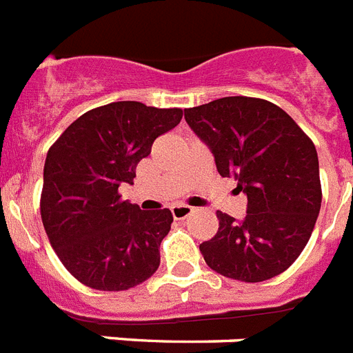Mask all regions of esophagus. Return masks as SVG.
<instances>
[{
    "mask_svg": "<svg viewBox=\"0 0 353 353\" xmlns=\"http://www.w3.org/2000/svg\"><path fill=\"white\" fill-rule=\"evenodd\" d=\"M191 212H193V209L189 208V205H174L171 209V214H173L174 220H185Z\"/></svg>",
    "mask_w": 353,
    "mask_h": 353,
    "instance_id": "1",
    "label": "esophagus"
}]
</instances>
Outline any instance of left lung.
<instances>
[{
  "mask_svg": "<svg viewBox=\"0 0 353 353\" xmlns=\"http://www.w3.org/2000/svg\"><path fill=\"white\" fill-rule=\"evenodd\" d=\"M209 145L216 170L247 194L241 222L218 211L220 227L203 241L205 263L225 278L258 283L298 260L321 209L319 160L314 142L276 104L223 97L183 112Z\"/></svg>",
  "mask_w": 353,
  "mask_h": 353,
  "instance_id": "8db88e82",
  "label": "left lung"
}]
</instances>
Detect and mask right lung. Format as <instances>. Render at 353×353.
<instances>
[{"label":"right lung","mask_w":353,"mask_h":353,"mask_svg":"<svg viewBox=\"0 0 353 353\" xmlns=\"http://www.w3.org/2000/svg\"><path fill=\"white\" fill-rule=\"evenodd\" d=\"M180 108L119 101L74 121L46 153L41 220L70 274L95 290H128L155 274L170 209L121 200L157 137L182 121Z\"/></svg>","instance_id":"obj_1"}]
</instances>
